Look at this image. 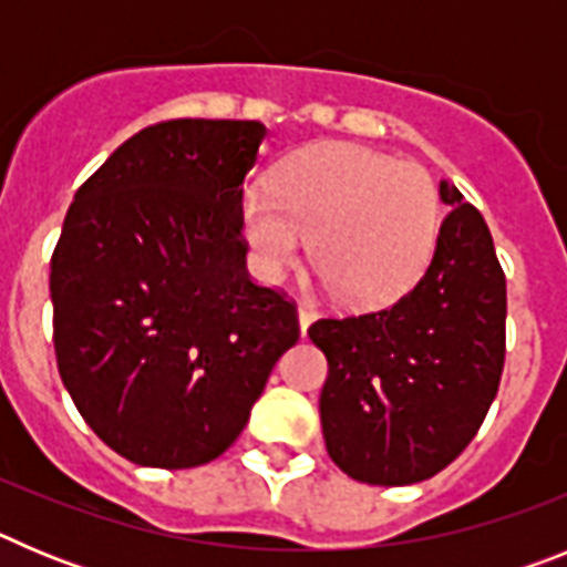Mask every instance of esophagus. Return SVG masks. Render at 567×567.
I'll return each mask as SVG.
<instances>
[{
  "label": "esophagus",
  "instance_id": "esophagus-1",
  "mask_svg": "<svg viewBox=\"0 0 567 567\" xmlns=\"http://www.w3.org/2000/svg\"><path fill=\"white\" fill-rule=\"evenodd\" d=\"M315 320V312L309 307H298V327H300V334H307V329L312 327Z\"/></svg>",
  "mask_w": 567,
  "mask_h": 567
}]
</instances>
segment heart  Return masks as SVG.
Masks as SVG:
<instances>
[{"mask_svg": "<svg viewBox=\"0 0 567 567\" xmlns=\"http://www.w3.org/2000/svg\"><path fill=\"white\" fill-rule=\"evenodd\" d=\"M437 229L432 175L346 142L300 150L280 164L272 189L249 184L240 195V233L255 272L278 284L309 240L320 284L352 309L385 307L412 287Z\"/></svg>", "mask_w": 567, "mask_h": 567, "instance_id": "heart-1", "label": "heart"}]
</instances>
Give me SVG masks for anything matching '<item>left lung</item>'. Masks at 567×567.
Wrapping results in <instances>:
<instances>
[{"instance_id":"8db88e82","label":"left lung","mask_w":567,"mask_h":567,"mask_svg":"<svg viewBox=\"0 0 567 567\" xmlns=\"http://www.w3.org/2000/svg\"><path fill=\"white\" fill-rule=\"evenodd\" d=\"M432 264L398 303L323 318L309 338L329 360L320 425L329 457L369 485H412L452 463L497 398L505 275L483 215L452 182Z\"/></svg>"}]
</instances>
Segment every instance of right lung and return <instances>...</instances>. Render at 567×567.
Listing matches in <instances>:
<instances>
[{
    "mask_svg": "<svg viewBox=\"0 0 567 567\" xmlns=\"http://www.w3.org/2000/svg\"><path fill=\"white\" fill-rule=\"evenodd\" d=\"M264 138L260 122L138 130L64 215L50 260L59 374L90 429L138 465L227 452L298 340L295 307L249 280L240 240Z\"/></svg>",
    "mask_w": 567,
    "mask_h": 567,
    "instance_id": "add662e5",
    "label": "right lung"
}]
</instances>
